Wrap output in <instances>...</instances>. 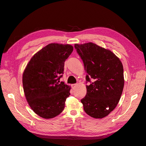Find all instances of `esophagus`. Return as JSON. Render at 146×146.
I'll return each instance as SVG.
<instances>
[{
  "label": "esophagus",
  "instance_id": "esophagus-1",
  "mask_svg": "<svg viewBox=\"0 0 146 146\" xmlns=\"http://www.w3.org/2000/svg\"><path fill=\"white\" fill-rule=\"evenodd\" d=\"M77 86V84H72V85H71V86H72V88H73V89H74V88H75V87H76Z\"/></svg>",
  "mask_w": 146,
  "mask_h": 146
}]
</instances>
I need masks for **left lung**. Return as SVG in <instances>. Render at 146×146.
I'll use <instances>...</instances> for the list:
<instances>
[{
	"label": "left lung",
	"mask_w": 146,
	"mask_h": 146,
	"mask_svg": "<svg viewBox=\"0 0 146 146\" xmlns=\"http://www.w3.org/2000/svg\"><path fill=\"white\" fill-rule=\"evenodd\" d=\"M85 72L86 94L81 100L86 113L103 118L116 108L122 93L124 78L121 61L110 50L94 43L74 45Z\"/></svg>",
	"instance_id": "obj_1"
}]
</instances>
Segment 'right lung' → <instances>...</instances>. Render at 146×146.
Returning <instances> with one entry per match:
<instances>
[{"mask_svg":"<svg viewBox=\"0 0 146 146\" xmlns=\"http://www.w3.org/2000/svg\"><path fill=\"white\" fill-rule=\"evenodd\" d=\"M72 51L71 45L49 44L36 53L26 66L23 76L24 94L31 108L41 117L51 119L63 111L70 87L60 79Z\"/></svg>","mask_w":146,"mask_h":146,"instance_id":"obj_1","label":"right lung"}]
</instances>
